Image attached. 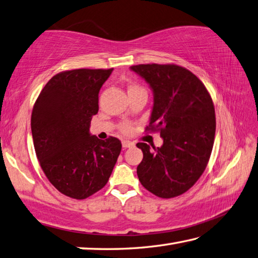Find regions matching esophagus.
<instances>
[{"mask_svg":"<svg viewBox=\"0 0 258 258\" xmlns=\"http://www.w3.org/2000/svg\"><path fill=\"white\" fill-rule=\"evenodd\" d=\"M122 145L124 149H127V148H132V146H134V142H132V141H126L124 140L122 142Z\"/></svg>","mask_w":258,"mask_h":258,"instance_id":"obj_1","label":"esophagus"}]
</instances>
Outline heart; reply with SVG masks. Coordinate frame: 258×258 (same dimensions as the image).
Instances as JSON below:
<instances>
[{
  "instance_id": "heart-1",
  "label": "heart",
  "mask_w": 258,
  "mask_h": 258,
  "mask_svg": "<svg viewBox=\"0 0 258 258\" xmlns=\"http://www.w3.org/2000/svg\"><path fill=\"white\" fill-rule=\"evenodd\" d=\"M132 90H144V88L141 87V86L138 84H131L128 86V92H132ZM119 130L122 131L123 133L128 134L131 131H132V125H131V123L128 122H124L119 125Z\"/></svg>"
}]
</instances>
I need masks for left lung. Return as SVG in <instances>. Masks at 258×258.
Here are the masks:
<instances>
[{
    "label": "left lung",
    "mask_w": 258,
    "mask_h": 258,
    "mask_svg": "<svg viewBox=\"0 0 258 258\" xmlns=\"http://www.w3.org/2000/svg\"><path fill=\"white\" fill-rule=\"evenodd\" d=\"M131 69L153 89L154 105L145 132H159L161 148L138 143L143 160L140 182L151 194L169 199L186 192L206 170L215 142L213 98L204 83L184 67L146 63Z\"/></svg>",
    "instance_id": "1"
}]
</instances>
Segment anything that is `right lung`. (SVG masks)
I'll use <instances>...</instances> for the list:
<instances>
[{"label": "right lung", "instance_id": "1", "mask_svg": "<svg viewBox=\"0 0 258 258\" xmlns=\"http://www.w3.org/2000/svg\"><path fill=\"white\" fill-rule=\"evenodd\" d=\"M110 69H73L54 75L33 105L31 131L35 154L55 189L86 199L107 183L122 150L118 139L90 136L98 113V94Z\"/></svg>", "mask_w": 258, "mask_h": 258}]
</instances>
